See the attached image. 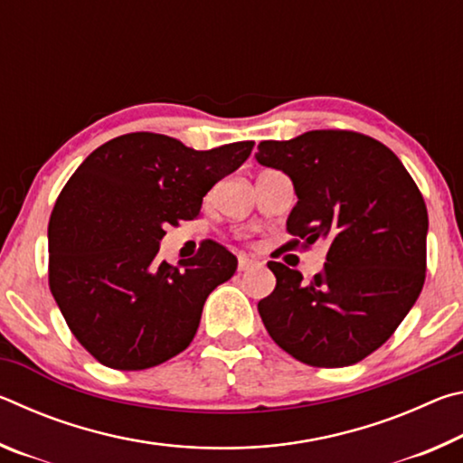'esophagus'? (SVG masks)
Returning <instances> with one entry per match:
<instances>
[{
  "instance_id": "obj_1",
  "label": "esophagus",
  "mask_w": 463,
  "mask_h": 463,
  "mask_svg": "<svg viewBox=\"0 0 463 463\" xmlns=\"http://www.w3.org/2000/svg\"><path fill=\"white\" fill-rule=\"evenodd\" d=\"M260 261L253 260V257H247V255H239V271H247V269H253V268H260Z\"/></svg>"
}]
</instances>
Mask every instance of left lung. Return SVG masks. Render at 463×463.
<instances>
[{
	"label": "left lung",
	"instance_id": "obj_1",
	"mask_svg": "<svg viewBox=\"0 0 463 463\" xmlns=\"http://www.w3.org/2000/svg\"><path fill=\"white\" fill-rule=\"evenodd\" d=\"M255 159L284 171L298 195L289 247L325 241V269L310 284L269 261L276 289L257 308L281 349L315 367L362 362L386 343L425 284V200L386 145L351 130L263 140Z\"/></svg>",
	"mask_w": 463,
	"mask_h": 463
}]
</instances>
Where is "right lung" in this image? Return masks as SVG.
<instances>
[{"mask_svg": "<svg viewBox=\"0 0 463 463\" xmlns=\"http://www.w3.org/2000/svg\"><path fill=\"white\" fill-rule=\"evenodd\" d=\"M253 140L195 151L155 132L108 140L62 187L49 222V286L69 328L112 370L155 367L192 343L202 308L237 271L214 241L179 265L156 263L165 226L194 221Z\"/></svg>", "mask_w": 463, "mask_h": 463, "instance_id": "right-lung-1", "label": "right lung"}]
</instances>
